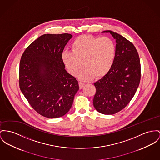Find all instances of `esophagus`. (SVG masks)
<instances>
[{
  "label": "esophagus",
  "mask_w": 160,
  "mask_h": 160,
  "mask_svg": "<svg viewBox=\"0 0 160 160\" xmlns=\"http://www.w3.org/2000/svg\"><path fill=\"white\" fill-rule=\"evenodd\" d=\"M84 85H85L84 83H82L81 82H79V88L80 89H81L84 86Z\"/></svg>",
  "instance_id": "obj_1"
}]
</instances>
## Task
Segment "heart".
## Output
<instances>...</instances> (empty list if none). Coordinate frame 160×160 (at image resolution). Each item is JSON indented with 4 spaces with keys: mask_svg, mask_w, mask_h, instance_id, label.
<instances>
[{
    "mask_svg": "<svg viewBox=\"0 0 160 160\" xmlns=\"http://www.w3.org/2000/svg\"><path fill=\"white\" fill-rule=\"evenodd\" d=\"M116 57V45L108 37L81 35L72 44V52L64 50L61 59L70 75L75 76L81 68L78 78L82 81L92 79L95 76L101 78L110 72Z\"/></svg>",
    "mask_w": 160,
    "mask_h": 160,
    "instance_id": "1",
    "label": "heart"
}]
</instances>
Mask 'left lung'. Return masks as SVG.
I'll return each mask as SVG.
<instances>
[{"instance_id":"8db88e82","label":"left lung","mask_w":160,"mask_h":160,"mask_svg":"<svg viewBox=\"0 0 160 160\" xmlns=\"http://www.w3.org/2000/svg\"><path fill=\"white\" fill-rule=\"evenodd\" d=\"M116 40V57L110 72L94 83L96 89L93 106L104 115H113L122 110L134 96L141 79L138 52L132 42L110 30Z\"/></svg>"}]
</instances>
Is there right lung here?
<instances>
[{
    "label": "right lung",
    "mask_w": 160,
    "mask_h": 160,
    "mask_svg": "<svg viewBox=\"0 0 160 160\" xmlns=\"http://www.w3.org/2000/svg\"><path fill=\"white\" fill-rule=\"evenodd\" d=\"M72 35L45 34L25 50L19 65V87L31 106L48 118L65 115L79 87L65 69L61 54Z\"/></svg>",
    "instance_id": "right-lung-1"
}]
</instances>
